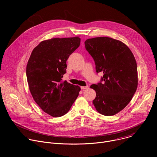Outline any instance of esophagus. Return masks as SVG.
<instances>
[{"label":"esophagus","instance_id":"34e87169","mask_svg":"<svg viewBox=\"0 0 157 157\" xmlns=\"http://www.w3.org/2000/svg\"><path fill=\"white\" fill-rule=\"evenodd\" d=\"M87 87H88L87 86H81V89H82V90H84V89H86Z\"/></svg>","mask_w":157,"mask_h":157}]
</instances>
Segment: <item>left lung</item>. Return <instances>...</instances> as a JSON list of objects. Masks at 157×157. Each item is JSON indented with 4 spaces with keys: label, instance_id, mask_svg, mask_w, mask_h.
Masks as SVG:
<instances>
[{
    "label": "left lung",
    "instance_id": "obj_1",
    "mask_svg": "<svg viewBox=\"0 0 157 157\" xmlns=\"http://www.w3.org/2000/svg\"><path fill=\"white\" fill-rule=\"evenodd\" d=\"M84 43L94 60L96 72L103 73L102 82L90 86L96 93L93 103L99 113L115 115L127 105L137 90L135 57L125 43L112 38H89Z\"/></svg>",
    "mask_w": 157,
    "mask_h": 157
}]
</instances>
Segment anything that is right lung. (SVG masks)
Instances as JSON below:
<instances>
[{
	"mask_svg": "<svg viewBox=\"0 0 157 157\" xmlns=\"http://www.w3.org/2000/svg\"><path fill=\"white\" fill-rule=\"evenodd\" d=\"M80 42L78 36L42 41L28 61L26 74L31 94L38 106L52 117L68 113L81 90L79 86L62 80L66 61Z\"/></svg>",
	"mask_w": 157,
	"mask_h": 157,
	"instance_id": "right-lung-1",
	"label": "right lung"
}]
</instances>
